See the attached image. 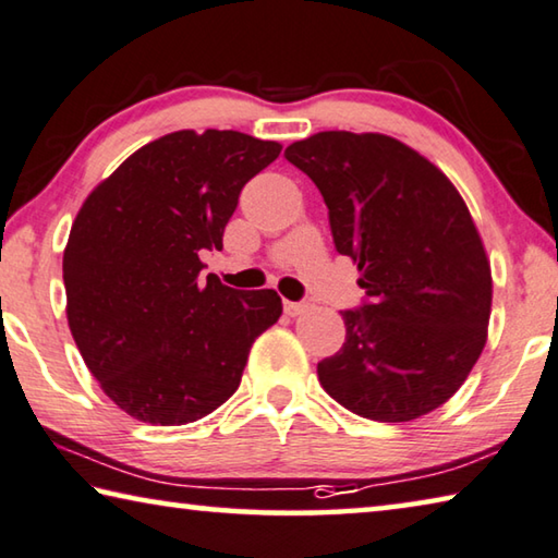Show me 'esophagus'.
Returning a JSON list of instances; mask_svg holds the SVG:
<instances>
[{"mask_svg":"<svg viewBox=\"0 0 558 558\" xmlns=\"http://www.w3.org/2000/svg\"><path fill=\"white\" fill-rule=\"evenodd\" d=\"M307 311V303H293V300H286V313L290 317H298Z\"/></svg>","mask_w":558,"mask_h":558,"instance_id":"esophagus-1","label":"esophagus"}]
</instances>
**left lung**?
Listing matches in <instances>:
<instances>
[{
  "label": "left lung",
  "instance_id": "8db88e82",
  "mask_svg": "<svg viewBox=\"0 0 558 558\" xmlns=\"http://www.w3.org/2000/svg\"><path fill=\"white\" fill-rule=\"evenodd\" d=\"M286 158L320 189L335 247L367 295L342 313L340 352L317 362L323 390L375 422L437 410L470 377L492 315V265L464 198L385 134L320 131Z\"/></svg>",
  "mask_w": 558,
  "mask_h": 558
}]
</instances>
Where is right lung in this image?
<instances>
[{"instance_id":"obj_1","label":"right lung","mask_w":558,"mask_h":558,"mask_svg":"<svg viewBox=\"0 0 558 558\" xmlns=\"http://www.w3.org/2000/svg\"><path fill=\"white\" fill-rule=\"evenodd\" d=\"M278 141L183 129L131 154L88 193L64 247L69 330L109 400L138 422L189 424L238 385L255 338L282 313L276 290L201 278L243 185Z\"/></svg>"}]
</instances>
